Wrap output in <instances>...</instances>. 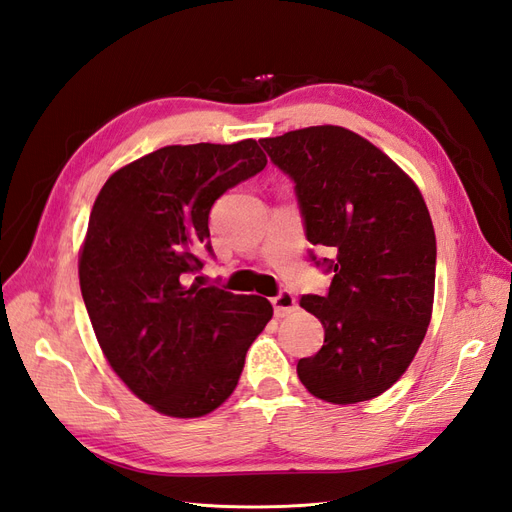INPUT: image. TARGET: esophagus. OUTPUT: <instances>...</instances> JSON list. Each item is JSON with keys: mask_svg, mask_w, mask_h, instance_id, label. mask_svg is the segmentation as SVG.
Returning <instances> with one entry per match:
<instances>
[{"mask_svg": "<svg viewBox=\"0 0 512 512\" xmlns=\"http://www.w3.org/2000/svg\"><path fill=\"white\" fill-rule=\"evenodd\" d=\"M271 303H273L277 318H284V316L292 314L294 309H297V299H294V294L290 290H282L280 294H275Z\"/></svg>", "mask_w": 512, "mask_h": 512, "instance_id": "esophagus-1", "label": "esophagus"}]
</instances>
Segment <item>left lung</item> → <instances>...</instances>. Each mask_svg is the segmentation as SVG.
I'll use <instances>...</instances> for the list:
<instances>
[{
  "label": "left lung",
  "instance_id": "obj_1",
  "mask_svg": "<svg viewBox=\"0 0 512 512\" xmlns=\"http://www.w3.org/2000/svg\"><path fill=\"white\" fill-rule=\"evenodd\" d=\"M294 181L309 258L333 275L301 307L324 327L322 348L297 363L305 389L331 404L382 395L427 333L436 286V232L416 183L386 153L339 126L262 138Z\"/></svg>",
  "mask_w": 512,
  "mask_h": 512
}]
</instances>
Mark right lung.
I'll list each match as a JSON object with an SVG mask.
<instances>
[{
	"mask_svg": "<svg viewBox=\"0 0 512 512\" xmlns=\"http://www.w3.org/2000/svg\"><path fill=\"white\" fill-rule=\"evenodd\" d=\"M267 166L258 143L170 145L108 177L79 260L83 301L108 365L166 416L230 397L273 307L256 294L185 286L213 247L215 200Z\"/></svg>",
	"mask_w": 512,
	"mask_h": 512,
	"instance_id": "1",
	"label": "right lung"
}]
</instances>
